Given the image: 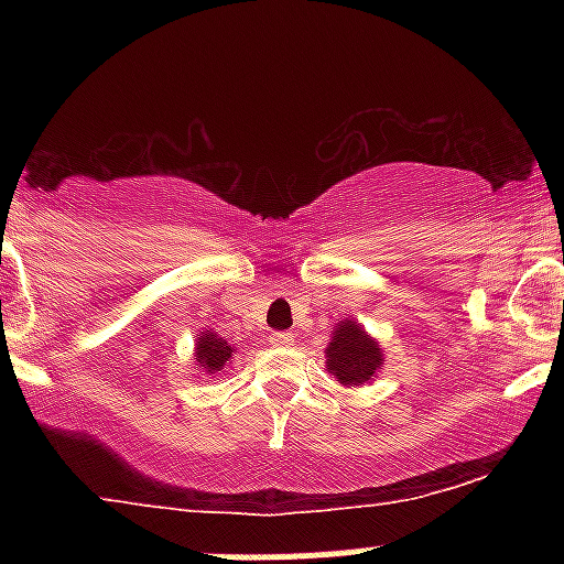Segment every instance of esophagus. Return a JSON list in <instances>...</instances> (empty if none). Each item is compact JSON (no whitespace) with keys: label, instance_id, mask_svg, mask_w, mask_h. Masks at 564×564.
Masks as SVG:
<instances>
[{"label":"esophagus","instance_id":"obj_1","mask_svg":"<svg viewBox=\"0 0 564 564\" xmlns=\"http://www.w3.org/2000/svg\"><path fill=\"white\" fill-rule=\"evenodd\" d=\"M291 341H294V336L286 334V332H273V334H270V345H273V347H289Z\"/></svg>","mask_w":564,"mask_h":564}]
</instances>
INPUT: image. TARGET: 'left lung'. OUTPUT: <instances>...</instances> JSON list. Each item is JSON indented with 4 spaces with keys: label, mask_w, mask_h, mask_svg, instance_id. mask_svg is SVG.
<instances>
[{
    "label": "left lung",
    "mask_w": 564,
    "mask_h": 564,
    "mask_svg": "<svg viewBox=\"0 0 564 564\" xmlns=\"http://www.w3.org/2000/svg\"><path fill=\"white\" fill-rule=\"evenodd\" d=\"M379 341L360 328L358 321H339L334 326V336L326 347V368L336 381L345 387L368 384L381 368Z\"/></svg>",
    "instance_id": "1"
}]
</instances>
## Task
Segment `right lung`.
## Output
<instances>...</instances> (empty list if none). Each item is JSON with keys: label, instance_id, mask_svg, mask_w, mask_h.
Instances as JSON below:
<instances>
[{"label": "right lung", "instance_id": "obj_1", "mask_svg": "<svg viewBox=\"0 0 564 564\" xmlns=\"http://www.w3.org/2000/svg\"><path fill=\"white\" fill-rule=\"evenodd\" d=\"M230 358H232V347L223 339V336H217L215 332H200L198 334L196 358H193V364H196L198 368H204L209 377H212V373L223 371V366L228 364Z\"/></svg>", "mask_w": 564, "mask_h": 564}]
</instances>
